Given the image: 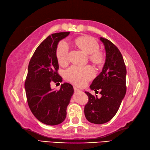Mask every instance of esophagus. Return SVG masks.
<instances>
[{
	"instance_id": "1",
	"label": "esophagus",
	"mask_w": 150,
	"mask_h": 150,
	"mask_svg": "<svg viewBox=\"0 0 150 150\" xmlns=\"http://www.w3.org/2000/svg\"><path fill=\"white\" fill-rule=\"evenodd\" d=\"M74 92H81V90H80L79 88H76V87H74Z\"/></svg>"
}]
</instances>
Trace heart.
Listing matches in <instances>:
<instances>
[{
	"label": "heart",
	"mask_w": 150,
	"mask_h": 150,
	"mask_svg": "<svg viewBox=\"0 0 150 150\" xmlns=\"http://www.w3.org/2000/svg\"><path fill=\"white\" fill-rule=\"evenodd\" d=\"M76 44L84 52L90 54V60L95 64H100L103 62V54L98 50V43L88 36H81L76 39ZM69 46L66 41L63 40L57 46L56 54L58 62L64 65L68 62ZM95 75L94 69L88 65L85 67L71 66L65 71L67 79L78 86H84Z\"/></svg>",
	"instance_id": "heart-1"
}]
</instances>
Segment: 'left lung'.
I'll return each mask as SVG.
<instances>
[{"label":"left lung","mask_w":150,"mask_h":150,"mask_svg":"<svg viewBox=\"0 0 150 150\" xmlns=\"http://www.w3.org/2000/svg\"><path fill=\"white\" fill-rule=\"evenodd\" d=\"M105 50V61L102 72L93 79L90 88L97 92L100 90L101 97L85 92L88 97L85 105V115L87 120L95 124H103L114 117L126 93L127 70L120 50L108 39L100 38Z\"/></svg>","instance_id":"1"}]
</instances>
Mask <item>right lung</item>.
I'll return each mask as SVG.
<instances>
[{
  "label": "right lung",
  "instance_id": "right-lung-1",
  "mask_svg": "<svg viewBox=\"0 0 150 150\" xmlns=\"http://www.w3.org/2000/svg\"><path fill=\"white\" fill-rule=\"evenodd\" d=\"M69 32L49 35L40 44L30 60L25 88L29 108L39 121L56 125L66 118L67 107L74 93L70 83L62 84L58 91L51 88L50 83L62 81L58 74L56 51L58 44Z\"/></svg>",
  "mask_w": 150,
  "mask_h": 150
}]
</instances>
